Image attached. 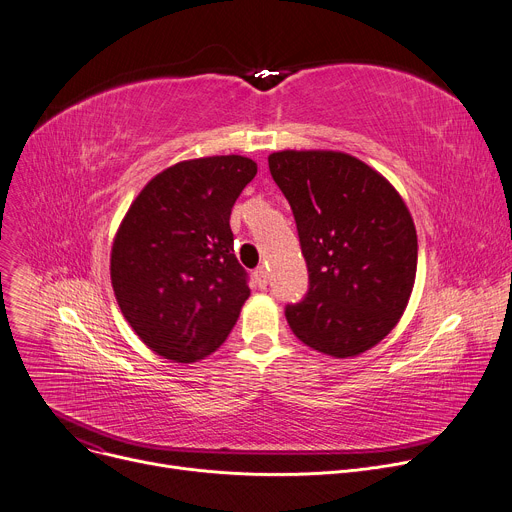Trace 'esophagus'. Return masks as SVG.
I'll return each instance as SVG.
<instances>
[{"label": "esophagus", "mask_w": 512, "mask_h": 512, "mask_svg": "<svg viewBox=\"0 0 512 512\" xmlns=\"http://www.w3.org/2000/svg\"><path fill=\"white\" fill-rule=\"evenodd\" d=\"M255 280L259 284V288H265L269 284V271H267V267L261 265V267L255 269Z\"/></svg>", "instance_id": "34e87169"}]
</instances>
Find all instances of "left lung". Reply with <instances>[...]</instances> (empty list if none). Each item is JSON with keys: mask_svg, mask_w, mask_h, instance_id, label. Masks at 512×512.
<instances>
[{"mask_svg": "<svg viewBox=\"0 0 512 512\" xmlns=\"http://www.w3.org/2000/svg\"><path fill=\"white\" fill-rule=\"evenodd\" d=\"M269 171L292 206L308 294L286 306L294 335L337 359L378 345L416 277L412 216L394 185L341 151H280Z\"/></svg>", "mask_w": 512, "mask_h": 512, "instance_id": "left-lung-1", "label": "left lung"}]
</instances>
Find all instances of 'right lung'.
Returning a JSON list of instances; mask_svg holds the SVG:
<instances>
[{"label": "right lung", "instance_id": "add662e5", "mask_svg": "<svg viewBox=\"0 0 512 512\" xmlns=\"http://www.w3.org/2000/svg\"><path fill=\"white\" fill-rule=\"evenodd\" d=\"M257 163L220 155L175 163L130 204L112 245L118 306L141 341L190 363L216 351L251 290L230 212Z\"/></svg>", "mask_w": 512, "mask_h": 512}]
</instances>
